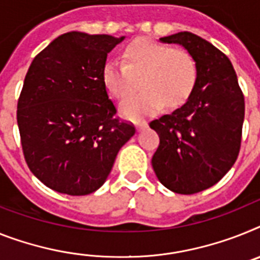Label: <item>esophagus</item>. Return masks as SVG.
<instances>
[{
	"mask_svg": "<svg viewBox=\"0 0 260 260\" xmlns=\"http://www.w3.org/2000/svg\"><path fill=\"white\" fill-rule=\"evenodd\" d=\"M147 125H148V124L145 123L144 120H139V121H136V128H137V129H139V131L144 129V128H147Z\"/></svg>",
	"mask_w": 260,
	"mask_h": 260,
	"instance_id": "esophagus-1",
	"label": "esophagus"
}]
</instances>
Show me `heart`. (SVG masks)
<instances>
[{
    "instance_id": "1",
    "label": "heart",
    "mask_w": 260,
    "mask_h": 260,
    "mask_svg": "<svg viewBox=\"0 0 260 260\" xmlns=\"http://www.w3.org/2000/svg\"><path fill=\"white\" fill-rule=\"evenodd\" d=\"M121 62H107L102 80L111 96L123 102L129 119L152 115L164 108H177L189 99L197 83L198 70L193 55L185 49L171 47L149 38H137L121 49Z\"/></svg>"
}]
</instances>
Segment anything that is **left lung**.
Listing matches in <instances>:
<instances>
[{"instance_id":"1","label":"left lung","mask_w":260,"mask_h":260,"mask_svg":"<svg viewBox=\"0 0 260 260\" xmlns=\"http://www.w3.org/2000/svg\"><path fill=\"white\" fill-rule=\"evenodd\" d=\"M160 41L184 46L197 63L198 76L184 106L149 123L160 137L152 167L169 190L200 193L217 184L237 161L245 96L230 59L210 42L189 31Z\"/></svg>"}]
</instances>
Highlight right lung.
<instances>
[{
  "label": "right lung",
  "instance_id": "1",
  "mask_svg": "<svg viewBox=\"0 0 260 260\" xmlns=\"http://www.w3.org/2000/svg\"><path fill=\"white\" fill-rule=\"evenodd\" d=\"M123 39L66 32L27 70L17 104L23 156L31 173L58 193L98 190L136 132L116 116L102 80L107 54Z\"/></svg>",
  "mask_w": 260,
  "mask_h": 260
}]
</instances>
